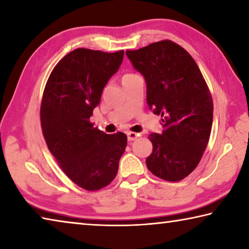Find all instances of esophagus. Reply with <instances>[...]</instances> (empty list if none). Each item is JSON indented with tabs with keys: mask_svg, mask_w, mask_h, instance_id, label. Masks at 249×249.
<instances>
[{
	"mask_svg": "<svg viewBox=\"0 0 249 249\" xmlns=\"http://www.w3.org/2000/svg\"><path fill=\"white\" fill-rule=\"evenodd\" d=\"M138 136H140V134H137V133H133V132H128L127 133V140L129 142L135 141Z\"/></svg>",
	"mask_w": 249,
	"mask_h": 249,
	"instance_id": "obj_1",
	"label": "esophagus"
}]
</instances>
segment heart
<instances>
[{
	"label": "heart",
	"instance_id": "obj_1",
	"mask_svg": "<svg viewBox=\"0 0 249 249\" xmlns=\"http://www.w3.org/2000/svg\"><path fill=\"white\" fill-rule=\"evenodd\" d=\"M133 75H135L134 73H125L124 75H123V78H122V80H124V79H126V78H129V77H133Z\"/></svg>",
	"mask_w": 249,
	"mask_h": 249
}]
</instances>
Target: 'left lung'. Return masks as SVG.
Instances as JSON below:
<instances>
[{"mask_svg":"<svg viewBox=\"0 0 249 249\" xmlns=\"http://www.w3.org/2000/svg\"><path fill=\"white\" fill-rule=\"evenodd\" d=\"M126 54L146 80L147 104L161 115L162 133L148 136L153 153L147 168L162 180H182L199 165L210 140L213 100L208 84L191 54L171 40Z\"/></svg>","mask_w":249,"mask_h":249,"instance_id":"8db88e82","label":"left lung"}]
</instances>
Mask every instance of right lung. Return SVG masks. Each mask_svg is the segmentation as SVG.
Here are the masks:
<instances>
[{"instance_id": "1", "label": "right lung", "mask_w": 249, "mask_h": 249, "mask_svg": "<svg viewBox=\"0 0 249 249\" xmlns=\"http://www.w3.org/2000/svg\"><path fill=\"white\" fill-rule=\"evenodd\" d=\"M124 50L104 53L78 48L61 59L46 83L40 122L48 149L68 178L96 191L114 180L127 136L105 134L90 122Z\"/></svg>"}]
</instances>
